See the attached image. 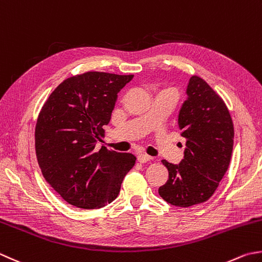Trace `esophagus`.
<instances>
[{
  "instance_id": "34e87169",
  "label": "esophagus",
  "mask_w": 262,
  "mask_h": 262,
  "mask_svg": "<svg viewBox=\"0 0 262 262\" xmlns=\"http://www.w3.org/2000/svg\"><path fill=\"white\" fill-rule=\"evenodd\" d=\"M150 159H151V157L145 155V153H138L137 155V160L141 163H145L147 161H150Z\"/></svg>"
}]
</instances>
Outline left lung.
<instances>
[{
    "label": "left lung",
    "mask_w": 262,
    "mask_h": 262,
    "mask_svg": "<svg viewBox=\"0 0 262 262\" xmlns=\"http://www.w3.org/2000/svg\"><path fill=\"white\" fill-rule=\"evenodd\" d=\"M188 99L178 116L185 137L184 159L179 165L161 160L168 169L160 196L172 206L187 208L208 201L226 173L234 144V125L224 100L206 80L192 76Z\"/></svg>",
    "instance_id": "1"
}]
</instances>
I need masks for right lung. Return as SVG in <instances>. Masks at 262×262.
Instances as JSON below:
<instances>
[{
  "label": "right lung",
  "mask_w": 262,
  "mask_h": 262,
  "mask_svg": "<svg viewBox=\"0 0 262 262\" xmlns=\"http://www.w3.org/2000/svg\"><path fill=\"white\" fill-rule=\"evenodd\" d=\"M134 75L87 71L64 79L40 109L35 151L43 177L66 202L97 209L119 194L134 167L132 153H117L96 141L103 137L117 94Z\"/></svg>",
  "instance_id": "add662e5"
}]
</instances>
